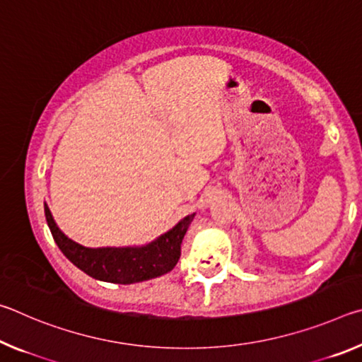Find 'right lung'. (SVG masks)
Instances as JSON below:
<instances>
[{
    "mask_svg": "<svg viewBox=\"0 0 362 362\" xmlns=\"http://www.w3.org/2000/svg\"><path fill=\"white\" fill-rule=\"evenodd\" d=\"M45 216L54 241L73 265L90 278L115 284L142 283L169 273L180 259L182 240L194 218V214H189L169 231L142 246L86 247L59 228L46 203Z\"/></svg>",
    "mask_w": 362,
    "mask_h": 362,
    "instance_id": "1",
    "label": "right lung"
}]
</instances>
